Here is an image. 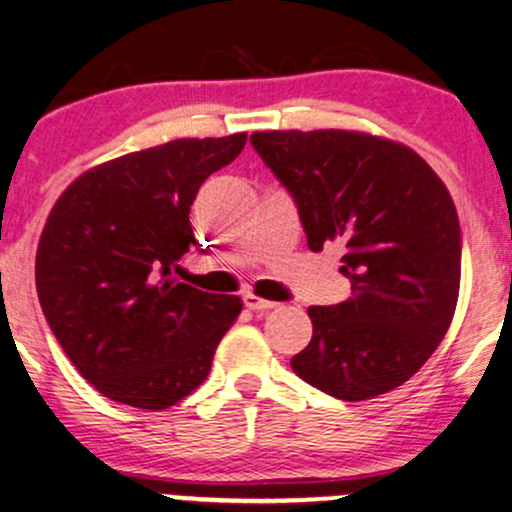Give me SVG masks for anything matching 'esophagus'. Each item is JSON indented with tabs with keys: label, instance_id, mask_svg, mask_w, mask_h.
Instances as JSON below:
<instances>
[{
	"label": "esophagus",
	"instance_id": "34e87169",
	"mask_svg": "<svg viewBox=\"0 0 512 512\" xmlns=\"http://www.w3.org/2000/svg\"><path fill=\"white\" fill-rule=\"evenodd\" d=\"M243 301H245V308L255 310V313H264V310H272L274 305H276V303H272V301H264V298L255 296V293H245Z\"/></svg>",
	"mask_w": 512,
	"mask_h": 512
}]
</instances>
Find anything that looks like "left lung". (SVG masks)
I'll use <instances>...</instances> for the list:
<instances>
[{
	"instance_id": "8db88e82",
	"label": "left lung",
	"mask_w": 512,
	"mask_h": 512,
	"mask_svg": "<svg viewBox=\"0 0 512 512\" xmlns=\"http://www.w3.org/2000/svg\"><path fill=\"white\" fill-rule=\"evenodd\" d=\"M250 142L296 202L308 248L346 245L351 298L308 308L313 339L293 373L344 402L407 383L438 349L460 293L448 187L409 146L363 132H255Z\"/></svg>"
}]
</instances>
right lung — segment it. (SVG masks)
<instances>
[{"label": "right lung", "mask_w": 512, "mask_h": 512, "mask_svg": "<svg viewBox=\"0 0 512 512\" xmlns=\"http://www.w3.org/2000/svg\"><path fill=\"white\" fill-rule=\"evenodd\" d=\"M248 134L175 139L86 170L57 204L35 255L52 334L76 370L113 402L168 409L207 380L238 296L173 276L197 245L190 207Z\"/></svg>", "instance_id": "1"}]
</instances>
